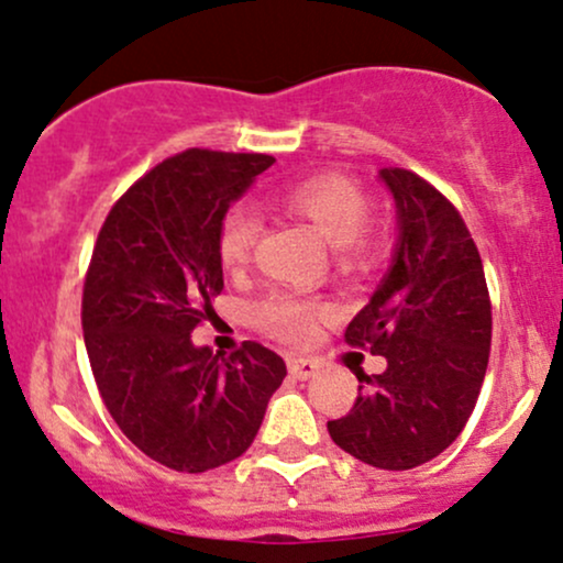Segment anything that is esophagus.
<instances>
[{
  "label": "esophagus",
  "mask_w": 563,
  "mask_h": 563,
  "mask_svg": "<svg viewBox=\"0 0 563 563\" xmlns=\"http://www.w3.org/2000/svg\"><path fill=\"white\" fill-rule=\"evenodd\" d=\"M287 366H289V374H292L295 379H310V376L319 372V363H316L313 358H302V355L300 358H289Z\"/></svg>",
  "instance_id": "obj_1"
}]
</instances>
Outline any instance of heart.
I'll use <instances>...</instances> for the list:
<instances>
[{"label":"heart","instance_id":"heart-1","mask_svg":"<svg viewBox=\"0 0 563 563\" xmlns=\"http://www.w3.org/2000/svg\"><path fill=\"white\" fill-rule=\"evenodd\" d=\"M279 205L310 227H316L336 247L342 266L358 268L374 261L379 250V231L368 221V195L355 178L345 174H316L300 178L279 195ZM263 236V216L253 205H234L218 227V257L227 271H244ZM332 306L292 292H271L253 308L257 329L289 342L306 345L316 336L319 321Z\"/></svg>","mask_w":563,"mask_h":563}]
</instances>
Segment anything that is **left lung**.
I'll use <instances>...</instances> for the list:
<instances>
[{
	"mask_svg": "<svg viewBox=\"0 0 563 563\" xmlns=\"http://www.w3.org/2000/svg\"><path fill=\"white\" fill-rule=\"evenodd\" d=\"M400 218L387 279L347 323L345 342L385 355L327 429L363 464L406 472L438 459L477 406L493 340L485 268L455 205L408 168H382Z\"/></svg>",
	"mask_w": 563,
	"mask_h": 563,
	"instance_id": "1",
	"label": "left lung"
}]
</instances>
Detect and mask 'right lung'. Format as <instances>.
Returning a JSON list of instances; mask_svg holds the SVG:
<instances>
[{
  "label": "right lung",
  "instance_id": "obj_1",
  "mask_svg": "<svg viewBox=\"0 0 563 563\" xmlns=\"http://www.w3.org/2000/svg\"><path fill=\"white\" fill-rule=\"evenodd\" d=\"M276 161L191 147L165 157L118 197L84 279L81 327L91 374L115 424L174 472L223 466L253 445L282 355L242 342L223 355L191 345L223 289L218 227Z\"/></svg>",
  "mask_w": 563,
  "mask_h": 563
}]
</instances>
